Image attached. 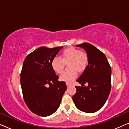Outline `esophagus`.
Here are the masks:
<instances>
[{
  "label": "esophagus",
  "instance_id": "obj_1",
  "mask_svg": "<svg viewBox=\"0 0 129 129\" xmlns=\"http://www.w3.org/2000/svg\"><path fill=\"white\" fill-rule=\"evenodd\" d=\"M66 86H67V87H69V86H71V84H70V83H66Z\"/></svg>",
  "mask_w": 129,
  "mask_h": 129
}]
</instances>
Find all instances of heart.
Masks as SVG:
<instances>
[{"instance_id": "heart-1", "label": "heart", "mask_w": 129, "mask_h": 129, "mask_svg": "<svg viewBox=\"0 0 129 129\" xmlns=\"http://www.w3.org/2000/svg\"><path fill=\"white\" fill-rule=\"evenodd\" d=\"M61 58L54 57L52 61V67L56 73L60 74L64 70L65 63H69L72 70L65 72L60 76V80L62 82L71 83L77 77V71H83L89 62V57L86 52L78 49L70 47L64 49L61 54Z\"/></svg>"}]
</instances>
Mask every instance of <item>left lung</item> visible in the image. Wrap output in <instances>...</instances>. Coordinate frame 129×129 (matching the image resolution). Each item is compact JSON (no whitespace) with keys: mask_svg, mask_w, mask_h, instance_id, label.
I'll return each mask as SVG.
<instances>
[{"mask_svg":"<svg viewBox=\"0 0 129 129\" xmlns=\"http://www.w3.org/2000/svg\"><path fill=\"white\" fill-rule=\"evenodd\" d=\"M87 53L89 62L76 80L82 87L75 86L73 100L79 110L92 113L100 110L108 99L111 90V67L105 54L88 43L76 45ZM88 83V86L84 84Z\"/></svg>","mask_w":129,"mask_h":129,"instance_id":"left-lung-1","label":"left lung"}]
</instances>
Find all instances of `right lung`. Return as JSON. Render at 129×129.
<instances>
[{"mask_svg":"<svg viewBox=\"0 0 129 129\" xmlns=\"http://www.w3.org/2000/svg\"><path fill=\"white\" fill-rule=\"evenodd\" d=\"M62 48L40 47L28 54L23 63L20 84L24 100L30 110L39 116L54 113L67 89L52 67V60Z\"/></svg>","mask_w":129,"mask_h":129,"instance_id":"obj_1","label":"right lung"}]
</instances>
